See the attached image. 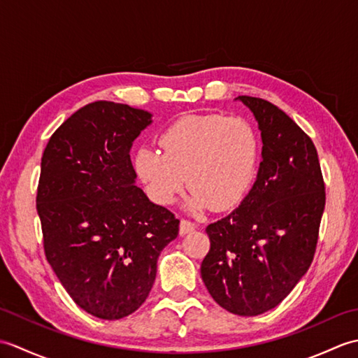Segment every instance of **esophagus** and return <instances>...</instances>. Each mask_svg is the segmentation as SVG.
Masks as SVG:
<instances>
[{
    "label": "esophagus",
    "instance_id": "1",
    "mask_svg": "<svg viewBox=\"0 0 358 358\" xmlns=\"http://www.w3.org/2000/svg\"><path fill=\"white\" fill-rule=\"evenodd\" d=\"M196 227L195 223L189 222V220H181L180 222V235H186L189 232H192Z\"/></svg>",
    "mask_w": 358,
    "mask_h": 358
}]
</instances>
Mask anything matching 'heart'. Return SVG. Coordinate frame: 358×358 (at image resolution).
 I'll use <instances>...</instances> for the list:
<instances>
[{
	"label": "heart",
	"instance_id": "1",
	"mask_svg": "<svg viewBox=\"0 0 358 358\" xmlns=\"http://www.w3.org/2000/svg\"><path fill=\"white\" fill-rule=\"evenodd\" d=\"M162 152L141 146L134 169L152 201L171 204L187 181V208L224 210L246 199L254 185L260 141L252 124L240 117L187 115L166 127Z\"/></svg>",
	"mask_w": 358,
	"mask_h": 358
}]
</instances>
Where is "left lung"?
Listing matches in <instances>:
<instances>
[{
    "label": "left lung",
    "instance_id": "left-lung-1",
    "mask_svg": "<svg viewBox=\"0 0 358 358\" xmlns=\"http://www.w3.org/2000/svg\"><path fill=\"white\" fill-rule=\"evenodd\" d=\"M262 132V163L246 199L206 227L201 278L220 306L260 315L286 299L315 254L324 183L313 140L272 103L241 95Z\"/></svg>",
    "mask_w": 358,
    "mask_h": 358
}]
</instances>
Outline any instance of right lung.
<instances>
[{
    "mask_svg": "<svg viewBox=\"0 0 358 358\" xmlns=\"http://www.w3.org/2000/svg\"><path fill=\"white\" fill-rule=\"evenodd\" d=\"M152 113L95 101L59 126L44 149L36 210L44 252L77 305L103 320L135 313L152 289L180 220L135 186L134 140Z\"/></svg>",
    "mask_w": 358,
    "mask_h": 358,
    "instance_id": "right-lung-1",
    "label": "right lung"
}]
</instances>
